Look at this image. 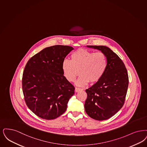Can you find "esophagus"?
Masks as SVG:
<instances>
[{
  "instance_id": "esophagus-1",
  "label": "esophagus",
  "mask_w": 147,
  "mask_h": 147,
  "mask_svg": "<svg viewBox=\"0 0 147 147\" xmlns=\"http://www.w3.org/2000/svg\"><path fill=\"white\" fill-rule=\"evenodd\" d=\"M82 90V88H75V92H79V91H80Z\"/></svg>"
}]
</instances>
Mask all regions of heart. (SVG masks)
Instances as JSON below:
<instances>
[{
	"label": "heart",
	"instance_id": "obj_1",
	"mask_svg": "<svg viewBox=\"0 0 147 147\" xmlns=\"http://www.w3.org/2000/svg\"><path fill=\"white\" fill-rule=\"evenodd\" d=\"M107 67V59L103 53L80 49L71 53V61L65 59L63 61L62 71L68 82L75 80L79 71L80 76L76 82V85L83 86L89 82H98L103 76Z\"/></svg>",
	"mask_w": 147,
	"mask_h": 147
}]
</instances>
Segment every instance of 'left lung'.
<instances>
[{
    "label": "left lung",
    "mask_w": 147,
    "mask_h": 147,
    "mask_svg": "<svg viewBox=\"0 0 147 147\" xmlns=\"http://www.w3.org/2000/svg\"><path fill=\"white\" fill-rule=\"evenodd\" d=\"M106 55L107 67L98 82L86 90L88 94L85 110L90 117L105 120L113 117L122 107L129 85L127 69L122 60L106 46H86Z\"/></svg>",
    "instance_id": "1"
}]
</instances>
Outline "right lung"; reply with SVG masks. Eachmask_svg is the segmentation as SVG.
<instances>
[{"mask_svg":"<svg viewBox=\"0 0 147 147\" xmlns=\"http://www.w3.org/2000/svg\"><path fill=\"white\" fill-rule=\"evenodd\" d=\"M73 49L59 45L46 47L26 65L22 76L24 100L38 117L52 120L66 111L69 100L74 94V87L63 76L62 64Z\"/></svg>","mask_w":147,"mask_h":147,"instance_id":"1","label":"right lung"}]
</instances>
